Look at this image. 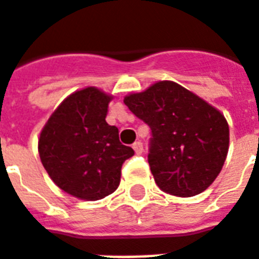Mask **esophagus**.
I'll list each match as a JSON object with an SVG mask.
<instances>
[{
	"mask_svg": "<svg viewBox=\"0 0 259 259\" xmlns=\"http://www.w3.org/2000/svg\"><path fill=\"white\" fill-rule=\"evenodd\" d=\"M132 149L135 150V153H137V154H141L142 151H143V143H142L141 141L135 142V143L132 145Z\"/></svg>",
	"mask_w": 259,
	"mask_h": 259,
	"instance_id": "obj_1",
	"label": "esophagus"
}]
</instances>
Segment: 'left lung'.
<instances>
[{
    "label": "left lung",
    "instance_id": "left-lung-1",
    "mask_svg": "<svg viewBox=\"0 0 259 259\" xmlns=\"http://www.w3.org/2000/svg\"><path fill=\"white\" fill-rule=\"evenodd\" d=\"M124 104L150 128L149 165L161 190L176 196L205 191L223 169L228 122L219 110L175 81H158Z\"/></svg>",
    "mask_w": 259,
    "mask_h": 259
}]
</instances>
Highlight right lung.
I'll return each mask as SVG.
<instances>
[{
	"mask_svg": "<svg viewBox=\"0 0 259 259\" xmlns=\"http://www.w3.org/2000/svg\"><path fill=\"white\" fill-rule=\"evenodd\" d=\"M112 97L94 87L63 101L40 132L38 150L50 179L68 194L98 201L116 191L124 161L134 150L106 122Z\"/></svg>",
	"mask_w": 259,
	"mask_h": 259,
	"instance_id": "obj_1",
	"label": "right lung"
}]
</instances>
